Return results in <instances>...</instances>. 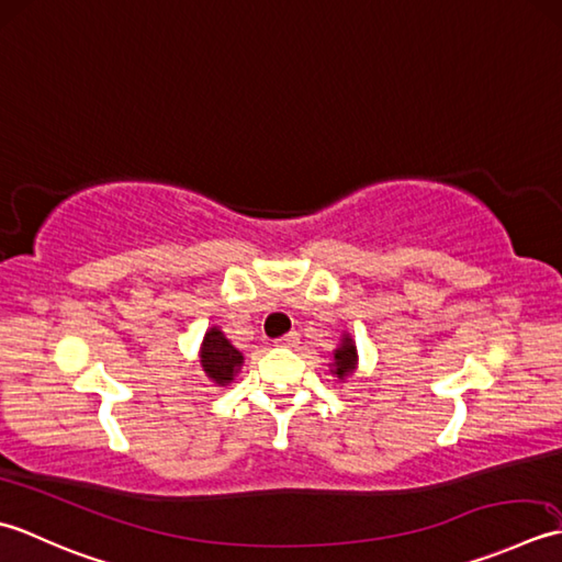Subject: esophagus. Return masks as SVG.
Masks as SVG:
<instances>
[{"label":"esophagus","mask_w":562,"mask_h":562,"mask_svg":"<svg viewBox=\"0 0 562 562\" xmlns=\"http://www.w3.org/2000/svg\"><path fill=\"white\" fill-rule=\"evenodd\" d=\"M297 341H301V335H297V331H289V335L279 337L277 341H273V345H277V347H295Z\"/></svg>","instance_id":"esophagus-1"}]
</instances>
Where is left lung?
Segmentation results:
<instances>
[{"label":"left lung","mask_w":562,"mask_h":562,"mask_svg":"<svg viewBox=\"0 0 562 562\" xmlns=\"http://www.w3.org/2000/svg\"><path fill=\"white\" fill-rule=\"evenodd\" d=\"M359 366V351H357V341H353V337L349 335V331H345L339 339L337 349L331 351V363H329V373L337 375L341 383L347 381V378L357 371Z\"/></svg>","instance_id":"1"}]
</instances>
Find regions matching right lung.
I'll use <instances>...</instances> for the list:
<instances>
[{"instance_id": "1", "label": "right lung", "mask_w": 562, "mask_h": 562, "mask_svg": "<svg viewBox=\"0 0 562 562\" xmlns=\"http://www.w3.org/2000/svg\"><path fill=\"white\" fill-rule=\"evenodd\" d=\"M199 363L203 373L209 375V381L215 385H231L235 381V375L239 373L245 363L243 351H239L231 339L225 337V331L213 325L205 329L201 349H199Z\"/></svg>"}]
</instances>
